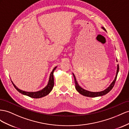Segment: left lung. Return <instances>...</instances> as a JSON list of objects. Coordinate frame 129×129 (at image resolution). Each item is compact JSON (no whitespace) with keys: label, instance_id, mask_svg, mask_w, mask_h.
Returning a JSON list of instances; mask_svg holds the SVG:
<instances>
[{"label":"left lung","instance_id":"8db88e82","mask_svg":"<svg viewBox=\"0 0 129 129\" xmlns=\"http://www.w3.org/2000/svg\"><path fill=\"white\" fill-rule=\"evenodd\" d=\"M103 29L104 30L106 31L105 28L103 27H102ZM119 71V65L118 64L117 65V73H116V77L115 79L113 80V81L112 82V83L110 84V85L107 88V89H105V90L103 91H101V92H90L89 91H87L86 90H84L83 88L81 87L77 83V82L76 80V77L74 75V74L73 73V77H74V79H75V87H76V89L77 90V91L78 92L82 94L84 96H86V97H99V96H102V95H104L106 94H107L108 92L111 91L112 90V89L113 88V87L114 86V85H115V82H116V80L117 79V77L118 75V73Z\"/></svg>","mask_w":129,"mask_h":129}]
</instances>
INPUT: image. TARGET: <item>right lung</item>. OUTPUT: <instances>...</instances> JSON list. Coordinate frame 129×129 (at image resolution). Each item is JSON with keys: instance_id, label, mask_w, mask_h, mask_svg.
I'll return each mask as SVG.
<instances>
[{"instance_id": "right-lung-1", "label": "right lung", "mask_w": 129, "mask_h": 129, "mask_svg": "<svg viewBox=\"0 0 129 129\" xmlns=\"http://www.w3.org/2000/svg\"><path fill=\"white\" fill-rule=\"evenodd\" d=\"M56 68L57 67H55L53 69L52 71L51 72V74H50V76L49 83H48V84H47V86L45 87H44V89H42V90L37 91V92H26V91H24L23 90H21L18 89V88L15 85H14L13 83L12 82V81H11V82H12V83L13 84L14 87L16 88V89L18 92H19L21 93V94L27 95V96H28V97H31V98H42V97L45 96V95L48 94L53 89V87L54 86L53 72H54V71L55 70H56Z\"/></svg>"}]
</instances>
